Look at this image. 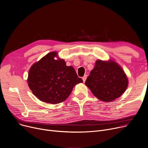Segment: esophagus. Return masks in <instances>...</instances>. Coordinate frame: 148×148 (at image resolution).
Masks as SVG:
<instances>
[{
	"label": "esophagus",
	"mask_w": 148,
	"mask_h": 148,
	"mask_svg": "<svg viewBox=\"0 0 148 148\" xmlns=\"http://www.w3.org/2000/svg\"><path fill=\"white\" fill-rule=\"evenodd\" d=\"M87 77V75H84V77L82 78V79H83V82H85V81H86V80Z\"/></svg>",
	"instance_id": "esophagus-1"
}]
</instances>
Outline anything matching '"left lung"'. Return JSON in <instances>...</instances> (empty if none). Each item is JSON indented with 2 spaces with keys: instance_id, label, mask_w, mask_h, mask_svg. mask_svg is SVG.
I'll return each mask as SVG.
<instances>
[{
  "instance_id": "left-lung-1",
  "label": "left lung",
  "mask_w": 148,
  "mask_h": 148,
  "mask_svg": "<svg viewBox=\"0 0 148 148\" xmlns=\"http://www.w3.org/2000/svg\"><path fill=\"white\" fill-rule=\"evenodd\" d=\"M92 93L99 100L111 102L125 91L129 80L122 67L112 60H98L85 82Z\"/></svg>"
}]
</instances>
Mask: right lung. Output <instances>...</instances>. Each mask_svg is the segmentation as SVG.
I'll list each match as a JSON object with an SVG mask.
<instances>
[{"mask_svg": "<svg viewBox=\"0 0 148 148\" xmlns=\"http://www.w3.org/2000/svg\"><path fill=\"white\" fill-rule=\"evenodd\" d=\"M27 83L39 100L57 104L65 101L74 87L83 80L73 66H66L63 59L58 58L57 52H52L31 66Z\"/></svg>", "mask_w": 148, "mask_h": 148, "instance_id": "right-lung-1", "label": "right lung"}]
</instances>
